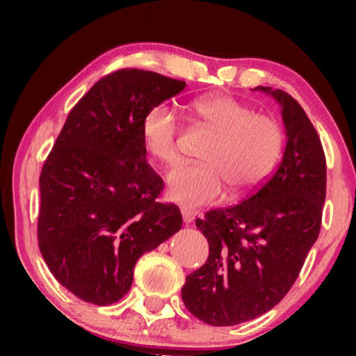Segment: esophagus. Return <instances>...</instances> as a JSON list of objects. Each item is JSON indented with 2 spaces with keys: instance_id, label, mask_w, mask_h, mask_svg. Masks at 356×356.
I'll return each instance as SVG.
<instances>
[{
  "instance_id": "1",
  "label": "esophagus",
  "mask_w": 356,
  "mask_h": 356,
  "mask_svg": "<svg viewBox=\"0 0 356 356\" xmlns=\"http://www.w3.org/2000/svg\"><path fill=\"white\" fill-rule=\"evenodd\" d=\"M181 213H183V222L184 223H191L194 220V216H196V212H194L193 209H189V207H181Z\"/></svg>"
}]
</instances>
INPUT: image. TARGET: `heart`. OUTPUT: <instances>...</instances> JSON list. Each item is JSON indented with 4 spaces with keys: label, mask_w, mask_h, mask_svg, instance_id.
Returning <instances> with one entry per match:
<instances>
[{
    "label": "heart",
    "mask_w": 356,
    "mask_h": 356,
    "mask_svg": "<svg viewBox=\"0 0 356 356\" xmlns=\"http://www.w3.org/2000/svg\"><path fill=\"white\" fill-rule=\"evenodd\" d=\"M193 111L216 138L202 155L207 163H186L168 175L172 201L189 207L217 202L227 194V182L243 193L272 172L284 143L275 118L256 113L230 95L204 97L193 102ZM140 134L150 157L167 167L178 162L181 124L168 106H152L144 115Z\"/></svg>",
    "instance_id": "obj_1"
}]
</instances>
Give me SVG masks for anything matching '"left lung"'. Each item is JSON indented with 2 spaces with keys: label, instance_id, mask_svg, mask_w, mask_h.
<instances>
[{
  "label": "left lung",
  "instance_id": "obj_1",
  "mask_svg": "<svg viewBox=\"0 0 356 356\" xmlns=\"http://www.w3.org/2000/svg\"><path fill=\"white\" fill-rule=\"evenodd\" d=\"M257 89L280 104L286 147L272 177L243 202L196 220L209 257L186 277L181 298L211 325L246 323L274 308L298 279L323 222L325 155L318 131L286 92Z\"/></svg>",
  "mask_w": 356,
  "mask_h": 356
}]
</instances>
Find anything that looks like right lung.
<instances>
[{
    "mask_svg": "<svg viewBox=\"0 0 356 356\" xmlns=\"http://www.w3.org/2000/svg\"><path fill=\"white\" fill-rule=\"evenodd\" d=\"M184 81L124 67L72 106L40 173L38 248L77 298L106 306L128 293L134 266L181 228L178 206L159 202L163 179L147 163L140 124Z\"/></svg>",
    "mask_w": 356,
    "mask_h": 356,
    "instance_id": "add662e5",
    "label": "right lung"
}]
</instances>
